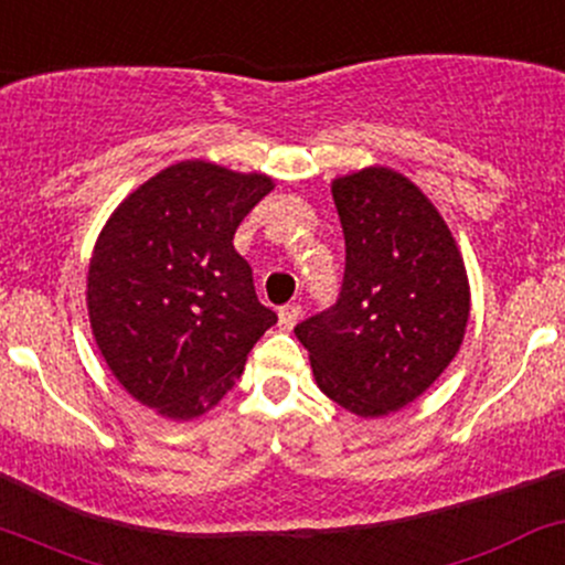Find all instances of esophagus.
<instances>
[{
    "label": "esophagus",
    "mask_w": 565,
    "mask_h": 565,
    "mask_svg": "<svg viewBox=\"0 0 565 565\" xmlns=\"http://www.w3.org/2000/svg\"><path fill=\"white\" fill-rule=\"evenodd\" d=\"M300 313L302 308L297 306V302H289V306H284L281 311H278V324H281V330H292V327L300 321Z\"/></svg>",
    "instance_id": "esophagus-1"
}]
</instances>
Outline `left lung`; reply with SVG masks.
Wrapping results in <instances>:
<instances>
[{
  "mask_svg": "<svg viewBox=\"0 0 565 565\" xmlns=\"http://www.w3.org/2000/svg\"><path fill=\"white\" fill-rule=\"evenodd\" d=\"M345 276L332 311L295 327L316 386L359 418L418 399L456 359L469 278L448 222L405 173L386 166L332 179Z\"/></svg>",
  "mask_w": 565,
  "mask_h": 565,
  "instance_id": "8db88e82",
  "label": "left lung"
}]
</instances>
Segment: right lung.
Listing matches in <instances>:
<instances>
[{"label": "right lung", "mask_w": 565, "mask_h": 565, "mask_svg": "<svg viewBox=\"0 0 565 565\" xmlns=\"http://www.w3.org/2000/svg\"><path fill=\"white\" fill-rule=\"evenodd\" d=\"M276 188L268 173L182 160L122 198L88 265V319L115 381L158 415L192 420L235 386L276 313L233 246Z\"/></svg>", "instance_id": "1"}]
</instances>
